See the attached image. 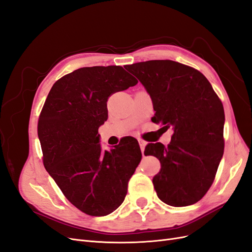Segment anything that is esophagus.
Here are the masks:
<instances>
[{
    "mask_svg": "<svg viewBox=\"0 0 252 252\" xmlns=\"http://www.w3.org/2000/svg\"><path fill=\"white\" fill-rule=\"evenodd\" d=\"M139 144H140V148H141V151H142V154L144 155V150H145V146H146V144H147V142H146V141H144V140H142V139H140V140H139Z\"/></svg>",
    "mask_w": 252,
    "mask_h": 252,
    "instance_id": "1",
    "label": "esophagus"
}]
</instances>
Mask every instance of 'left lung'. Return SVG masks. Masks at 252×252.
<instances>
[{
    "label": "left lung",
    "instance_id": "obj_1",
    "mask_svg": "<svg viewBox=\"0 0 252 252\" xmlns=\"http://www.w3.org/2000/svg\"><path fill=\"white\" fill-rule=\"evenodd\" d=\"M149 94L156 111L151 121L173 129L171 142L149 143L161 170L152 183L158 199L174 207L192 205L207 193L224 154L223 104L205 75L170 60L127 65Z\"/></svg>",
    "mask_w": 252,
    "mask_h": 252
}]
</instances>
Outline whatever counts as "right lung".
I'll list each match as a JSON object with an SVG mask.
<instances>
[{
	"mask_svg": "<svg viewBox=\"0 0 252 252\" xmlns=\"http://www.w3.org/2000/svg\"><path fill=\"white\" fill-rule=\"evenodd\" d=\"M138 84L122 66L83 67L53 84L37 122L45 168L82 212L103 217L123 203L142 152L134 138L109 151L98 144L108 97Z\"/></svg>",
	"mask_w": 252,
	"mask_h": 252,
	"instance_id": "1",
	"label": "right lung"
}]
</instances>
